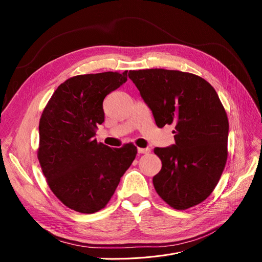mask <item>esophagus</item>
Returning a JSON list of instances; mask_svg holds the SVG:
<instances>
[{"label":"esophagus","mask_w":262,"mask_h":262,"mask_svg":"<svg viewBox=\"0 0 262 262\" xmlns=\"http://www.w3.org/2000/svg\"><path fill=\"white\" fill-rule=\"evenodd\" d=\"M150 152V148L149 147H145V148H143V147H138V153L139 154H147V153H149Z\"/></svg>","instance_id":"obj_1"}]
</instances>
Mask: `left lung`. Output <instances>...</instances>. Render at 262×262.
I'll list each match as a JSON object with an SVG mask.
<instances>
[{"label": "left lung", "instance_id": "8db88e82", "mask_svg": "<svg viewBox=\"0 0 262 262\" xmlns=\"http://www.w3.org/2000/svg\"><path fill=\"white\" fill-rule=\"evenodd\" d=\"M156 125H175V144L155 147L162 169L153 185L176 210L201 203L212 193L227 160L228 119L215 90L204 78L175 70L129 71Z\"/></svg>", "mask_w": 262, "mask_h": 262}]
</instances>
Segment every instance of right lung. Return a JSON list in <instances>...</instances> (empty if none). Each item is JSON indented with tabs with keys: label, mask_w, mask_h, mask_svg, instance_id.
Wrapping results in <instances>:
<instances>
[{
	"label": "right lung",
	"mask_w": 262,
	"mask_h": 262,
	"mask_svg": "<svg viewBox=\"0 0 262 262\" xmlns=\"http://www.w3.org/2000/svg\"><path fill=\"white\" fill-rule=\"evenodd\" d=\"M128 80V71L73 76L62 83L39 121L38 160L51 191L68 208L92 214L104 209L138 149L98 143L102 101Z\"/></svg>",
	"instance_id": "obj_1"
}]
</instances>
